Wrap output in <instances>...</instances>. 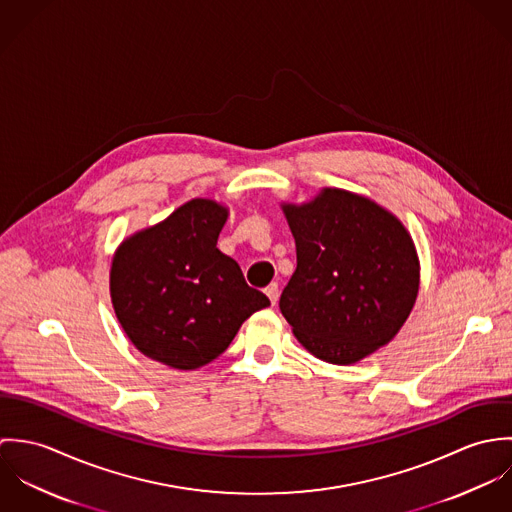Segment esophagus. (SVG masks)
<instances>
[{"label":"esophagus","mask_w":512,"mask_h":512,"mask_svg":"<svg viewBox=\"0 0 512 512\" xmlns=\"http://www.w3.org/2000/svg\"><path fill=\"white\" fill-rule=\"evenodd\" d=\"M264 292H266V295L270 297V301H272V303H276V301H278V295H280V288H278V284H276V282H272V284H270V286H268V288H266Z\"/></svg>","instance_id":"34e87169"}]
</instances>
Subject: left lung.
Returning a JSON list of instances; mask_svg holds the SVG:
<instances>
[{"label": "left lung", "mask_w": 512, "mask_h": 512, "mask_svg": "<svg viewBox=\"0 0 512 512\" xmlns=\"http://www.w3.org/2000/svg\"><path fill=\"white\" fill-rule=\"evenodd\" d=\"M284 213L297 268L280 309L299 343L333 365H353L390 343L420 286L416 248L404 224L341 189H323L307 205H284Z\"/></svg>", "instance_id": "1"}]
</instances>
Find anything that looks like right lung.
Listing matches in <instances>:
<instances>
[{"label":"right lung","mask_w":512,"mask_h":512,"mask_svg":"<svg viewBox=\"0 0 512 512\" xmlns=\"http://www.w3.org/2000/svg\"><path fill=\"white\" fill-rule=\"evenodd\" d=\"M226 217L219 203L193 199L118 248L110 272L114 311L149 359L181 370L207 365L254 311L270 305L217 248Z\"/></svg>","instance_id":"add662e5"}]
</instances>
